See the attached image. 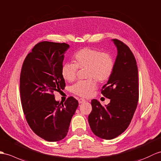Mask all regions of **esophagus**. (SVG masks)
<instances>
[{"mask_svg":"<svg viewBox=\"0 0 161 161\" xmlns=\"http://www.w3.org/2000/svg\"><path fill=\"white\" fill-rule=\"evenodd\" d=\"M86 102V99H83V98H80L79 100H78V102H79V103H82Z\"/></svg>","mask_w":161,"mask_h":161,"instance_id":"1","label":"esophagus"}]
</instances>
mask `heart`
Returning <instances> with one entry per match:
<instances>
[{
  "mask_svg": "<svg viewBox=\"0 0 161 161\" xmlns=\"http://www.w3.org/2000/svg\"><path fill=\"white\" fill-rule=\"evenodd\" d=\"M74 62L64 64L62 75L72 82L76 79L78 69H86V80L79 81L72 86V92L82 97H89L97 88L96 80L103 83L109 80L114 68V60L110 53H101L91 48H84L74 55Z\"/></svg>",
  "mask_w": 161,
  "mask_h": 161,
  "instance_id": "1",
  "label": "heart"
}]
</instances>
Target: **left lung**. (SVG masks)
<instances>
[{"label":"left lung","mask_w":161,"mask_h":161,"mask_svg":"<svg viewBox=\"0 0 161 161\" xmlns=\"http://www.w3.org/2000/svg\"><path fill=\"white\" fill-rule=\"evenodd\" d=\"M117 56L113 74L102 89V94L110 99L102 106L97 99L91 101L88 116L91 130L101 139L110 140L128 128L139 101V77L136 59L125 44L113 39Z\"/></svg>","instance_id":"8db88e82"}]
</instances>
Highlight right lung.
<instances>
[{
	"label": "right lung",
	"mask_w": 161,
	"mask_h": 161,
	"mask_svg": "<svg viewBox=\"0 0 161 161\" xmlns=\"http://www.w3.org/2000/svg\"><path fill=\"white\" fill-rule=\"evenodd\" d=\"M69 48L66 43L39 42L22 66L20 91L26 120L33 132L50 142L65 138L78 106L73 97H69L61 105L53 94L66 86L62 67Z\"/></svg>",
	"instance_id": "1"
}]
</instances>
